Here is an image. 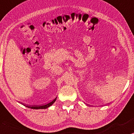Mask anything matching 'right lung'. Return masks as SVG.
Masks as SVG:
<instances>
[{"label":"right lung","mask_w":134,"mask_h":134,"mask_svg":"<svg viewBox=\"0 0 134 134\" xmlns=\"http://www.w3.org/2000/svg\"><path fill=\"white\" fill-rule=\"evenodd\" d=\"M56 99H57V97L55 98L54 100H52V101H51V103H48V104H47L46 105H43V106H26V107L31 108V109H46V108H49V106H51V105L55 102V100H56Z\"/></svg>","instance_id":"1"}]
</instances>
